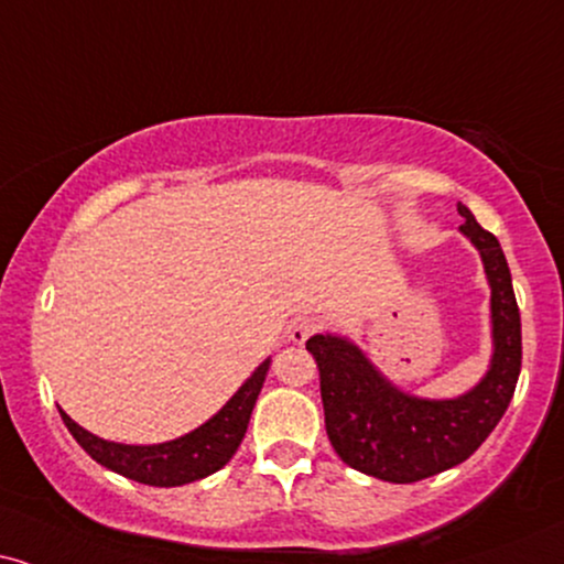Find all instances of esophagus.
<instances>
[{
  "instance_id": "1",
  "label": "esophagus",
  "mask_w": 564,
  "mask_h": 564,
  "mask_svg": "<svg viewBox=\"0 0 564 564\" xmlns=\"http://www.w3.org/2000/svg\"><path fill=\"white\" fill-rule=\"evenodd\" d=\"M319 330H323V319H319V317H302L294 327H291V340H294V344H304L310 335H315Z\"/></svg>"
}]
</instances>
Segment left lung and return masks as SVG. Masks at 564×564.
I'll return each mask as SVG.
<instances>
[{"mask_svg": "<svg viewBox=\"0 0 564 564\" xmlns=\"http://www.w3.org/2000/svg\"><path fill=\"white\" fill-rule=\"evenodd\" d=\"M463 237L479 249L491 289V354L487 375L474 390L451 401H430L384 380L359 346L340 335H312L323 393L325 430L346 466L375 479L411 484L447 471L479 451L500 424L520 375V312L508 260L495 234L476 224L458 203Z\"/></svg>", "mask_w": 564, "mask_h": 564, "instance_id": "obj_1", "label": "left lung"}]
</instances>
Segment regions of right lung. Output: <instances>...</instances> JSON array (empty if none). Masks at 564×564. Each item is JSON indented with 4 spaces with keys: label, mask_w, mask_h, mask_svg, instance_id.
Returning a JSON list of instances; mask_svg holds the SVG:
<instances>
[{
    "label": "right lung",
    "mask_w": 564,
    "mask_h": 564,
    "mask_svg": "<svg viewBox=\"0 0 564 564\" xmlns=\"http://www.w3.org/2000/svg\"><path fill=\"white\" fill-rule=\"evenodd\" d=\"M268 369L270 359L254 369L252 377L241 384L216 416L197 426L195 432L161 442V445H122V442L101 440L83 430L62 409L59 413L69 434L77 440V445L109 471L148 484V487H182V484L216 474L218 468H224L234 458L241 440H245L249 416H252L254 401H258Z\"/></svg>",
    "instance_id": "1"
}]
</instances>
